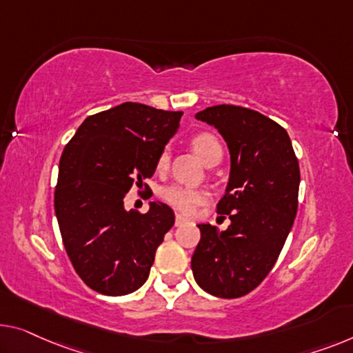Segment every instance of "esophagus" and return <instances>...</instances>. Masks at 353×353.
Masks as SVG:
<instances>
[{"label": "esophagus", "instance_id": "esophagus-1", "mask_svg": "<svg viewBox=\"0 0 353 353\" xmlns=\"http://www.w3.org/2000/svg\"><path fill=\"white\" fill-rule=\"evenodd\" d=\"M185 222H187V219L183 217V215L176 214V227H181V225H183Z\"/></svg>", "mask_w": 353, "mask_h": 353}]
</instances>
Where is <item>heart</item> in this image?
Returning a JSON list of instances; mask_svg holds the SVG:
<instances>
[{"label":"heart","mask_w":353,"mask_h":353,"mask_svg":"<svg viewBox=\"0 0 353 353\" xmlns=\"http://www.w3.org/2000/svg\"><path fill=\"white\" fill-rule=\"evenodd\" d=\"M192 145L196 154L201 157L204 163H208L212 157L217 154H222V145H220L219 139L210 133H199L192 139ZM168 163H170V152L166 149L160 152L159 159H157V170H166ZM161 198L166 204L171 208L177 209L182 214H193L199 204L206 201V193L198 190V188L179 185V183H172L161 190Z\"/></svg>","instance_id":"heart-1"}]
</instances>
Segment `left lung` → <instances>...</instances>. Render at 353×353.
I'll use <instances>...</instances> for the list:
<instances>
[{"mask_svg": "<svg viewBox=\"0 0 353 353\" xmlns=\"http://www.w3.org/2000/svg\"><path fill=\"white\" fill-rule=\"evenodd\" d=\"M227 141L231 170L217 212L230 227L198 225L193 277L204 292L239 298L263 282L279 259L298 209L299 165L287 131L256 110L219 104L196 114Z\"/></svg>", "mask_w": 353, "mask_h": 353, "instance_id": "left-lung-1", "label": "left lung"}]
</instances>
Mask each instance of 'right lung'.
Returning <instances> with one entry per match:
<instances>
[{
	"mask_svg": "<svg viewBox=\"0 0 353 353\" xmlns=\"http://www.w3.org/2000/svg\"><path fill=\"white\" fill-rule=\"evenodd\" d=\"M181 117V110L123 103L87 117L63 150L55 215L66 254L92 290L122 296L149 277L174 212L155 201L145 214L126 210L123 198L133 185L149 187L144 181Z\"/></svg>",
	"mask_w": 353,
	"mask_h": 353,
	"instance_id": "1",
	"label": "right lung"
}]
</instances>
